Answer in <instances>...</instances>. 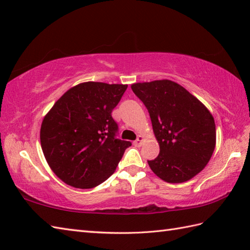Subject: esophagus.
<instances>
[{"label": "esophagus", "instance_id": "obj_1", "mask_svg": "<svg viewBox=\"0 0 250 250\" xmlns=\"http://www.w3.org/2000/svg\"><path fill=\"white\" fill-rule=\"evenodd\" d=\"M143 141H144V136L139 135V138L133 142V144L134 146H136V147H140V146H142V144H143Z\"/></svg>", "mask_w": 250, "mask_h": 250}]
</instances>
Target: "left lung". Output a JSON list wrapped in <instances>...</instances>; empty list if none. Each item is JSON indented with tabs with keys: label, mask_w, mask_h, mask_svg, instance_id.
Returning <instances> with one entry per match:
<instances>
[{
	"label": "left lung",
	"mask_w": 250,
	"mask_h": 250,
	"mask_svg": "<svg viewBox=\"0 0 250 250\" xmlns=\"http://www.w3.org/2000/svg\"><path fill=\"white\" fill-rule=\"evenodd\" d=\"M132 91L147 108L159 155L151 171L168 183L193 179L209 163L216 147V124L202 102L171 80L138 82Z\"/></svg>",
	"instance_id": "obj_1"
}]
</instances>
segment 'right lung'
Instances as JSON below:
<instances>
[{"label": "right lung", "mask_w": 250, "mask_h": 250, "mask_svg": "<svg viewBox=\"0 0 250 250\" xmlns=\"http://www.w3.org/2000/svg\"><path fill=\"white\" fill-rule=\"evenodd\" d=\"M128 84L82 82L70 87L44 116L40 141L48 166L62 182L92 188L115 172L128 141L116 139L111 111Z\"/></svg>", "instance_id": "obj_1"}]
</instances>
